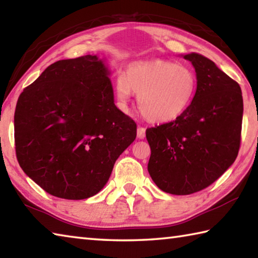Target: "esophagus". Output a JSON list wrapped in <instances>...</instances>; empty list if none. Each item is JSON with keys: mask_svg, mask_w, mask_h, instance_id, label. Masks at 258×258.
Segmentation results:
<instances>
[{"mask_svg": "<svg viewBox=\"0 0 258 258\" xmlns=\"http://www.w3.org/2000/svg\"><path fill=\"white\" fill-rule=\"evenodd\" d=\"M137 133H138L139 139H145L146 138V128L142 127V126H139L138 130H137Z\"/></svg>", "mask_w": 258, "mask_h": 258, "instance_id": "esophagus-1", "label": "esophagus"}]
</instances>
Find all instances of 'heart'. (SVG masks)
Wrapping results in <instances>:
<instances>
[{"label":"heart","mask_w":258,"mask_h":258,"mask_svg":"<svg viewBox=\"0 0 258 258\" xmlns=\"http://www.w3.org/2000/svg\"><path fill=\"white\" fill-rule=\"evenodd\" d=\"M197 78L186 64L168 60L137 61L128 67L127 75L116 81V94L123 107L139 94L138 104L145 118L166 123L180 117L194 100Z\"/></svg>","instance_id":"b5f03b06"}]
</instances>
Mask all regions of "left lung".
Returning a JSON list of instances; mask_svg holds the SVG:
<instances>
[{
	"mask_svg": "<svg viewBox=\"0 0 258 258\" xmlns=\"http://www.w3.org/2000/svg\"><path fill=\"white\" fill-rule=\"evenodd\" d=\"M197 76L189 108L175 120L147 128L152 181L172 195H191L215 182L237 158L243 101L237 82L212 60L184 55Z\"/></svg>",
	"mask_w": 258,
	"mask_h": 258,
	"instance_id": "left-lung-1",
	"label": "left lung"
}]
</instances>
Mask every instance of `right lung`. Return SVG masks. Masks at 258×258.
I'll return each mask as SVG.
<instances>
[{
    "label": "right lung",
    "mask_w": 258,
    "mask_h": 258,
    "mask_svg": "<svg viewBox=\"0 0 258 258\" xmlns=\"http://www.w3.org/2000/svg\"><path fill=\"white\" fill-rule=\"evenodd\" d=\"M108 75L97 55L59 60L19 95L17 159L54 197L81 200L97 195L137 138L135 121L113 103Z\"/></svg>",
    "instance_id": "1"
}]
</instances>
